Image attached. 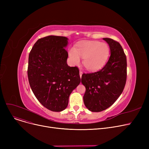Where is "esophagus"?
<instances>
[{
	"instance_id": "esophagus-1",
	"label": "esophagus",
	"mask_w": 149,
	"mask_h": 149,
	"mask_svg": "<svg viewBox=\"0 0 149 149\" xmlns=\"http://www.w3.org/2000/svg\"><path fill=\"white\" fill-rule=\"evenodd\" d=\"M82 74H83V71L82 70H80V77H81V75H82Z\"/></svg>"
}]
</instances>
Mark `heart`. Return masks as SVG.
Instances as JSON below:
<instances>
[{"label":"heart","mask_w":149,"mask_h":149,"mask_svg":"<svg viewBox=\"0 0 149 149\" xmlns=\"http://www.w3.org/2000/svg\"><path fill=\"white\" fill-rule=\"evenodd\" d=\"M109 48L107 44L98 41L84 42L78 45L75 50L69 51V56L74 64L77 65L83 58L84 68L89 71L102 68L107 60Z\"/></svg>","instance_id":"obj_1"}]
</instances>
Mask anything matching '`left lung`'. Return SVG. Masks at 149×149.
I'll return each instance as SVG.
<instances>
[{
	"mask_svg": "<svg viewBox=\"0 0 149 149\" xmlns=\"http://www.w3.org/2000/svg\"><path fill=\"white\" fill-rule=\"evenodd\" d=\"M109 45L111 56L98 71L83 74L81 83L86 88L84 103L92 112H101L112 106L118 98L127 79V58L120 43L103 38Z\"/></svg>",
	"mask_w": 149,
	"mask_h": 149,
	"instance_id": "obj_1",
	"label": "left lung"
}]
</instances>
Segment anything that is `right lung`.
<instances>
[{
    "instance_id": "1",
    "label": "right lung",
    "mask_w": 149,
    "mask_h": 149,
    "mask_svg": "<svg viewBox=\"0 0 149 149\" xmlns=\"http://www.w3.org/2000/svg\"><path fill=\"white\" fill-rule=\"evenodd\" d=\"M67 45L65 37L46 36L38 39L29 54L30 87L39 102L54 112L66 108L70 94L81 81L79 68L66 63Z\"/></svg>"
}]
</instances>
